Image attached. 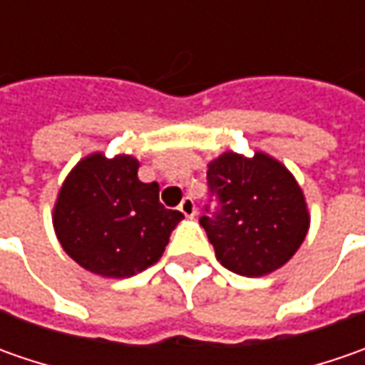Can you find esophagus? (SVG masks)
Listing matches in <instances>:
<instances>
[{
	"instance_id": "obj_1",
	"label": "esophagus",
	"mask_w": 365,
	"mask_h": 365,
	"mask_svg": "<svg viewBox=\"0 0 365 365\" xmlns=\"http://www.w3.org/2000/svg\"><path fill=\"white\" fill-rule=\"evenodd\" d=\"M178 209H180V213H182L185 217H195V213H197L195 201H192L190 197H185V199H182V203L178 205Z\"/></svg>"
}]
</instances>
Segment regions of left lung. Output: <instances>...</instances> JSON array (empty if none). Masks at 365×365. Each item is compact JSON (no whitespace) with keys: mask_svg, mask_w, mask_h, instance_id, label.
Returning <instances> with one entry per match:
<instances>
[{"mask_svg":"<svg viewBox=\"0 0 365 365\" xmlns=\"http://www.w3.org/2000/svg\"><path fill=\"white\" fill-rule=\"evenodd\" d=\"M209 189L221 207L201 225L215 258L232 272L258 278L282 268L307 237L311 213L301 185L266 152L233 150L207 164Z\"/></svg>","mask_w":365,"mask_h":365,"instance_id":"obj_1","label":"left lung"}]
</instances>
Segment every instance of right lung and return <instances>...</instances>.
<instances>
[{
  "mask_svg": "<svg viewBox=\"0 0 365 365\" xmlns=\"http://www.w3.org/2000/svg\"><path fill=\"white\" fill-rule=\"evenodd\" d=\"M132 154L93 152L66 175L52 209L63 250L103 278H130L156 264L185 215L158 199V182L138 178Z\"/></svg>",
  "mask_w": 365,
  "mask_h": 365,
  "instance_id": "add662e5",
  "label": "right lung"
}]
</instances>
